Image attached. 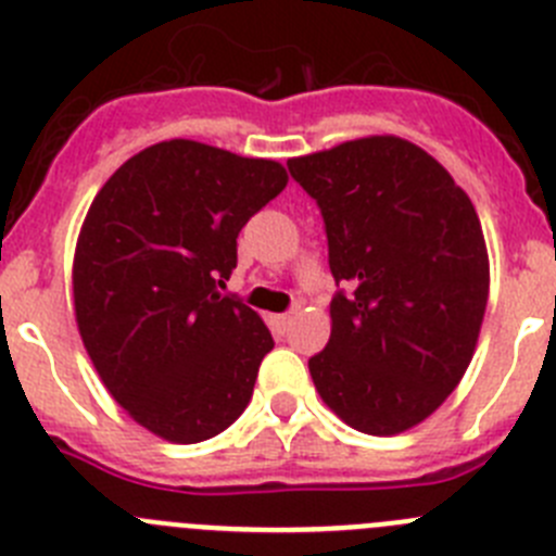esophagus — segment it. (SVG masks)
<instances>
[{"mask_svg": "<svg viewBox=\"0 0 556 556\" xmlns=\"http://www.w3.org/2000/svg\"><path fill=\"white\" fill-rule=\"evenodd\" d=\"M290 324H293V313H282V315H271V326L279 331H288Z\"/></svg>", "mask_w": 556, "mask_h": 556, "instance_id": "obj_1", "label": "esophagus"}]
</instances>
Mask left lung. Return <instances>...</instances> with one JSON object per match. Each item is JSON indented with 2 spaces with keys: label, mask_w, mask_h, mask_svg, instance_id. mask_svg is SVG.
Wrapping results in <instances>:
<instances>
[{
  "label": "left lung",
  "mask_w": 556,
  "mask_h": 556,
  "mask_svg": "<svg viewBox=\"0 0 556 556\" xmlns=\"http://www.w3.org/2000/svg\"><path fill=\"white\" fill-rule=\"evenodd\" d=\"M329 241L331 337L309 359L326 406L351 428L395 435L442 406L475 354L489 254L447 169L397 137L290 159Z\"/></svg>",
  "instance_id": "1"
}]
</instances>
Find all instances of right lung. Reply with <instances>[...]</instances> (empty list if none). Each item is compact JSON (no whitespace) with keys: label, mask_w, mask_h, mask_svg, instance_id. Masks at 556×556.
Returning <instances> with one entry per match:
<instances>
[{"label":"right lung","mask_w":556,"mask_h":556,"mask_svg":"<svg viewBox=\"0 0 556 556\" xmlns=\"http://www.w3.org/2000/svg\"><path fill=\"white\" fill-rule=\"evenodd\" d=\"M285 186L277 161L169 139L92 200L74 257L76 324L114 401L150 433L205 442L247 408L274 340L219 288L241 227Z\"/></svg>","instance_id":"right-lung-1"}]
</instances>
